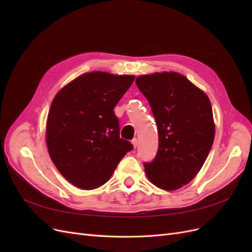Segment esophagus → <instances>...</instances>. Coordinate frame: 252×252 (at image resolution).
I'll return each instance as SVG.
<instances>
[{"label":"esophagus","instance_id":"obj_1","mask_svg":"<svg viewBox=\"0 0 252 252\" xmlns=\"http://www.w3.org/2000/svg\"><path fill=\"white\" fill-rule=\"evenodd\" d=\"M131 143H132V145H133V148H136V146H138V139H133V140L131 141Z\"/></svg>","mask_w":252,"mask_h":252}]
</instances>
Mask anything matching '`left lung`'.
<instances>
[{"label":"left lung","instance_id":"obj_1","mask_svg":"<svg viewBox=\"0 0 252 252\" xmlns=\"http://www.w3.org/2000/svg\"><path fill=\"white\" fill-rule=\"evenodd\" d=\"M136 86L147 98L158 125V148L144 163L152 184L175 190L202 168L215 140L211 103L204 91L178 72L140 75Z\"/></svg>","mask_w":252,"mask_h":252}]
</instances>
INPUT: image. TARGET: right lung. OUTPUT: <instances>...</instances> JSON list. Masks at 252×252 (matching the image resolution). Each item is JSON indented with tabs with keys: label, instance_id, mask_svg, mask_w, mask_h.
<instances>
[{
	"label": "right lung",
	"instance_id": "add662e5",
	"mask_svg": "<svg viewBox=\"0 0 252 252\" xmlns=\"http://www.w3.org/2000/svg\"><path fill=\"white\" fill-rule=\"evenodd\" d=\"M134 75L102 71L84 73L53 98L47 118L49 156L61 174L75 187L104 185L132 144L120 138L114 114Z\"/></svg>",
	"mask_w": 252,
	"mask_h": 252
}]
</instances>
